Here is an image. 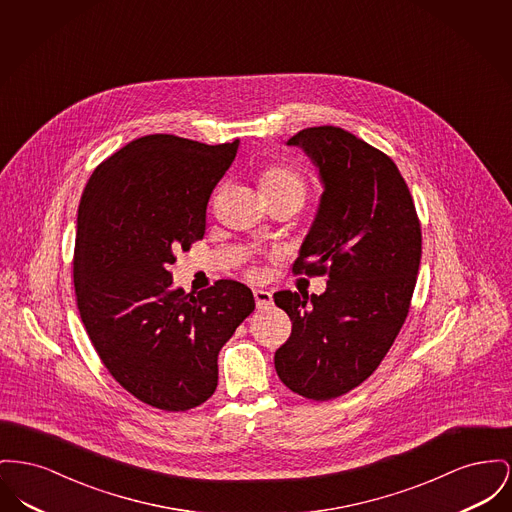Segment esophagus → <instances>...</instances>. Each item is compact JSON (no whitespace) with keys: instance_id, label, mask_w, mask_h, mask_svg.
<instances>
[{"instance_id":"34e87169","label":"esophagus","mask_w":512,"mask_h":512,"mask_svg":"<svg viewBox=\"0 0 512 512\" xmlns=\"http://www.w3.org/2000/svg\"><path fill=\"white\" fill-rule=\"evenodd\" d=\"M255 296V303H257V309H267L272 305V294L267 290H255L253 292Z\"/></svg>"}]
</instances>
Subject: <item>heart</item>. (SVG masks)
Listing matches in <instances>:
<instances>
[{
  "label": "heart",
  "mask_w": 512,
  "mask_h": 512,
  "mask_svg": "<svg viewBox=\"0 0 512 512\" xmlns=\"http://www.w3.org/2000/svg\"><path fill=\"white\" fill-rule=\"evenodd\" d=\"M257 185L269 205L278 201H292L301 207L309 191L305 176L296 166L286 162H272L263 166L257 174Z\"/></svg>",
  "instance_id": "1"
}]
</instances>
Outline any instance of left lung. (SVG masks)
<instances>
[{
  "label": "left lung",
  "mask_w": 512,
  "mask_h": 512,
  "mask_svg": "<svg viewBox=\"0 0 512 512\" xmlns=\"http://www.w3.org/2000/svg\"><path fill=\"white\" fill-rule=\"evenodd\" d=\"M288 145L309 154L325 183L292 272L329 280L321 296L274 294L292 321L274 367L290 391L331 400L379 367L408 317L420 269V218L396 164L350 131L307 127Z\"/></svg>",
  "instance_id": "obj_1"
}]
</instances>
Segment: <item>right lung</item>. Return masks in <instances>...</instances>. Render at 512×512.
Segmentation results:
<instances>
[{
    "mask_svg": "<svg viewBox=\"0 0 512 512\" xmlns=\"http://www.w3.org/2000/svg\"><path fill=\"white\" fill-rule=\"evenodd\" d=\"M240 139L205 145L156 133L96 166L73 255L81 321L110 375L152 408L185 412L209 400L218 352L255 309L251 290L216 280L197 296L172 286L174 251L203 240L212 189Z\"/></svg>",
    "mask_w": 512,
    "mask_h": 512,
    "instance_id": "add662e5",
    "label": "right lung"
}]
</instances>
